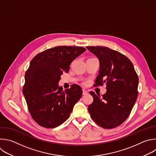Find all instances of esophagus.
Returning a JSON list of instances; mask_svg holds the SVG:
<instances>
[{
  "mask_svg": "<svg viewBox=\"0 0 156 156\" xmlns=\"http://www.w3.org/2000/svg\"><path fill=\"white\" fill-rule=\"evenodd\" d=\"M87 94H88V92H87L86 90L83 89V95H87Z\"/></svg>",
  "mask_w": 156,
  "mask_h": 156,
  "instance_id": "34e87169",
  "label": "esophagus"
}]
</instances>
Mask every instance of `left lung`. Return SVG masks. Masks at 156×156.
<instances>
[{"label":"left lung","mask_w":156,"mask_h":156,"mask_svg":"<svg viewBox=\"0 0 156 156\" xmlns=\"http://www.w3.org/2000/svg\"><path fill=\"white\" fill-rule=\"evenodd\" d=\"M98 59L100 69L94 86L106 84L100 98L90 91L93 102L88 111L93 121L104 129L120 126L129 117L138 97V77L132 62L119 52L105 46H87Z\"/></svg>","instance_id":"left-lung-1"}]
</instances>
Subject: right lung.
<instances>
[{"label":"right lung","instance_id":"right-lung-1","mask_svg":"<svg viewBox=\"0 0 156 156\" xmlns=\"http://www.w3.org/2000/svg\"><path fill=\"white\" fill-rule=\"evenodd\" d=\"M85 51L80 46H59L38 53L31 61L23 93L32 118L40 126L55 128L70 117L82 89L73 84L63 90L58 83L63 72H68L72 62Z\"/></svg>","mask_w":156,"mask_h":156}]
</instances>
